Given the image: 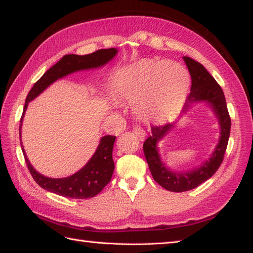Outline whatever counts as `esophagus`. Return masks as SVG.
I'll return each instance as SVG.
<instances>
[{"label":"esophagus","instance_id":"obj_1","mask_svg":"<svg viewBox=\"0 0 253 253\" xmlns=\"http://www.w3.org/2000/svg\"><path fill=\"white\" fill-rule=\"evenodd\" d=\"M133 132L136 133V136H138L140 140H143L144 137H145V130H144L142 127H140V126L134 127L133 128Z\"/></svg>","mask_w":253,"mask_h":253}]
</instances>
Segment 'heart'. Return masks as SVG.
<instances>
[{
  "label": "heart",
  "mask_w": 253,
  "mask_h": 253,
  "mask_svg": "<svg viewBox=\"0 0 253 253\" xmlns=\"http://www.w3.org/2000/svg\"><path fill=\"white\" fill-rule=\"evenodd\" d=\"M190 83V74L182 64L143 59L117 70L111 88L117 98L132 102L139 119L165 122L179 114Z\"/></svg>",
  "instance_id": "obj_1"
}]
</instances>
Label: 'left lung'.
Listing matches in <instances>:
<instances>
[{"mask_svg":"<svg viewBox=\"0 0 253 253\" xmlns=\"http://www.w3.org/2000/svg\"><path fill=\"white\" fill-rule=\"evenodd\" d=\"M192 79L191 92L186 98L183 108L185 114L193 104L205 102L213 111L220 125V138L212 154L198 167L189 171H174L163 163L158 142L174 127L165 124L151 127V136L144 141L143 152L148 162L152 177L158 184L170 192H185L195 189L205 181L212 177L224 158V153L231 132V117L228 114L224 92L220 85L211 76L203 64L190 57H183Z\"/></svg>","mask_w":253,"mask_h":253,"instance_id":"8db88e82","label":"left lung"}]
</instances>
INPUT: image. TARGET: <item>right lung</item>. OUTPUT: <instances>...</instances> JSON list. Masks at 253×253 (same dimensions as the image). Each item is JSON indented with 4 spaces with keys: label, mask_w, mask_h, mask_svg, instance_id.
<instances>
[{
    "label": "right lung",
    "mask_w": 253,
    "mask_h": 253,
    "mask_svg": "<svg viewBox=\"0 0 253 253\" xmlns=\"http://www.w3.org/2000/svg\"><path fill=\"white\" fill-rule=\"evenodd\" d=\"M117 54L116 48L100 49L92 54L84 56L79 55H66L61 59L54 64L49 70L44 73L37 83L33 85L31 90L29 91L23 113L20 120L19 137L21 139V126L22 120L25 116L28 104L33 99L37 98L40 93H42L47 87L51 85L57 80L62 79L71 73L83 71V70H90L103 67L110 60H112ZM115 136H104L100 139L98 148L86 165L80 169L78 172L70 175L67 178H48L41 174L33 168L31 163L29 162L23 150L22 142L21 149L23 156L27 163L29 171H30L34 181L42 187V189L55 193L57 195L64 197L84 199L96 196L103 190L112 178L114 171V162L112 158V152L114 146Z\"/></svg>",
    "instance_id": "right-lung-1"
}]
</instances>
